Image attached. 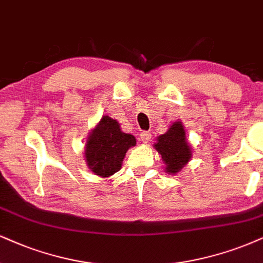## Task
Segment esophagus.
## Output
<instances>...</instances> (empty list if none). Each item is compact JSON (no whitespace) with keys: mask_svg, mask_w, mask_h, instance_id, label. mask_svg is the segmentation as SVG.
I'll use <instances>...</instances> for the list:
<instances>
[{"mask_svg":"<svg viewBox=\"0 0 263 263\" xmlns=\"http://www.w3.org/2000/svg\"><path fill=\"white\" fill-rule=\"evenodd\" d=\"M139 140H140L141 142H144V144H147V142L151 140V134L148 132H142L140 134V137H139Z\"/></svg>","mask_w":263,"mask_h":263,"instance_id":"obj_1","label":"esophagus"}]
</instances>
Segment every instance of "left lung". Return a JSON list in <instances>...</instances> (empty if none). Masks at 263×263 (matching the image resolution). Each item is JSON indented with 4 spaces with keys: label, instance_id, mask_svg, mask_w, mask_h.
Listing matches in <instances>:
<instances>
[{
    "label": "left lung",
    "instance_id": "8db88e82",
    "mask_svg": "<svg viewBox=\"0 0 263 263\" xmlns=\"http://www.w3.org/2000/svg\"><path fill=\"white\" fill-rule=\"evenodd\" d=\"M154 147L161 155L167 174H177L193 157V148L187 142L186 133L181 121L172 123L164 134L157 137Z\"/></svg>",
    "mask_w": 263,
    "mask_h": 263
}]
</instances>
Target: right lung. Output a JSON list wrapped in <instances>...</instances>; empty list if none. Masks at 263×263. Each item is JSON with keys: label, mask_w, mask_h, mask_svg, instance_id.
<instances>
[{"label": "right lung", "mask_w": 263, "mask_h": 263, "mask_svg": "<svg viewBox=\"0 0 263 263\" xmlns=\"http://www.w3.org/2000/svg\"><path fill=\"white\" fill-rule=\"evenodd\" d=\"M135 145L134 135L122 132L119 123L105 115L87 135L84 158L93 174L108 178L121 170L126 151Z\"/></svg>", "instance_id": "obj_1"}]
</instances>
